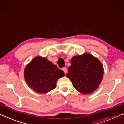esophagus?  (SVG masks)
Instances as JSON below:
<instances>
[{
    "mask_svg": "<svg viewBox=\"0 0 124 124\" xmlns=\"http://www.w3.org/2000/svg\"><path fill=\"white\" fill-rule=\"evenodd\" d=\"M62 70H63V72H64V73L66 74L67 73V68L66 67H64L62 68Z\"/></svg>",
    "mask_w": 124,
    "mask_h": 124,
    "instance_id": "34e87169",
    "label": "esophagus"
}]
</instances>
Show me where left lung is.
I'll list each match as a JSON object with an SVG mask.
<instances>
[{"label": "left lung", "instance_id": "left-lung-1", "mask_svg": "<svg viewBox=\"0 0 124 124\" xmlns=\"http://www.w3.org/2000/svg\"><path fill=\"white\" fill-rule=\"evenodd\" d=\"M66 77L73 87L83 94L97 90L103 79L104 68L101 62L89 53L73 56Z\"/></svg>", "mask_w": 124, "mask_h": 124}]
</instances>
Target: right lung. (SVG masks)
I'll use <instances>...</instances> for the list:
<instances>
[{"label": "right lung", "instance_id": "right-lung-1", "mask_svg": "<svg viewBox=\"0 0 124 124\" xmlns=\"http://www.w3.org/2000/svg\"><path fill=\"white\" fill-rule=\"evenodd\" d=\"M23 75L29 87L45 94L56 87L57 81L64 76V73L46 57L37 56L25 67Z\"/></svg>", "mask_w": 124, "mask_h": 124}]
</instances>
